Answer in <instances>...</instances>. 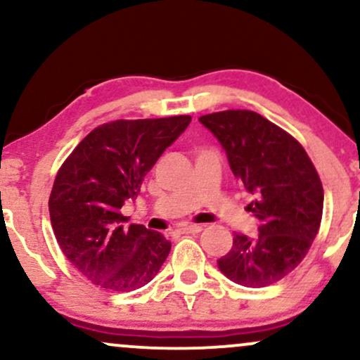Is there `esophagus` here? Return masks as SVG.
Wrapping results in <instances>:
<instances>
[{"mask_svg":"<svg viewBox=\"0 0 360 360\" xmlns=\"http://www.w3.org/2000/svg\"><path fill=\"white\" fill-rule=\"evenodd\" d=\"M201 230H203V226L201 225H183L179 229L181 233H200Z\"/></svg>","mask_w":360,"mask_h":360,"instance_id":"obj_1","label":"esophagus"}]
</instances>
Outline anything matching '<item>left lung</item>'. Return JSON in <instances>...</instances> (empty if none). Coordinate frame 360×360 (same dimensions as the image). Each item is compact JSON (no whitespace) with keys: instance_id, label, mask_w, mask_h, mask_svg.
Here are the masks:
<instances>
[{"instance_id":"left-lung-1","label":"left lung","mask_w":360,"mask_h":360,"mask_svg":"<svg viewBox=\"0 0 360 360\" xmlns=\"http://www.w3.org/2000/svg\"><path fill=\"white\" fill-rule=\"evenodd\" d=\"M226 152L230 169L254 201L259 235H233L218 269L233 283L264 288L288 276L308 254L323 213V186L301 143L249 110L200 117Z\"/></svg>"}]
</instances>
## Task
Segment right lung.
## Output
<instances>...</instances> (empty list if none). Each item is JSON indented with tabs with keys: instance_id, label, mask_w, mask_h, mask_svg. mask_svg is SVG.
<instances>
[{
	"instance_id": "right-lung-1",
	"label": "right lung",
	"mask_w": 360,
	"mask_h": 360,
	"mask_svg": "<svg viewBox=\"0 0 360 360\" xmlns=\"http://www.w3.org/2000/svg\"><path fill=\"white\" fill-rule=\"evenodd\" d=\"M191 117L117 120L94 128L65 159L49 198L53 233L84 278L127 292L155 278L171 252L162 233L120 213Z\"/></svg>"
}]
</instances>
